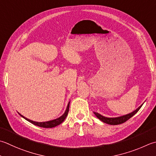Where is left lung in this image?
I'll list each match as a JSON object with an SVG mask.
<instances>
[{
	"label": "left lung",
	"mask_w": 156,
	"mask_h": 156,
	"mask_svg": "<svg viewBox=\"0 0 156 156\" xmlns=\"http://www.w3.org/2000/svg\"><path fill=\"white\" fill-rule=\"evenodd\" d=\"M142 105L140 107H139L136 110H135L132 113H130V114L123 115V116H121V117H118V118H106V117L103 116V115L98 114V113L97 112H94V114L97 118L99 119L100 120H101L102 122H103L108 124H111V125H118V124H122L125 122H126L128 120H129L131 117H133V115L139 110L140 108L142 107Z\"/></svg>",
	"instance_id": "8db88e82"
}]
</instances>
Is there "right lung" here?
Returning <instances> with one entry per match:
<instances>
[{"mask_svg": "<svg viewBox=\"0 0 156 156\" xmlns=\"http://www.w3.org/2000/svg\"><path fill=\"white\" fill-rule=\"evenodd\" d=\"M69 107V103H68V106H67V109H66L65 113H64V114H63L60 118L55 119V120H53L44 122H34V121L30 120H29V119L23 117V115H21V114H20V115H21V116H22L23 118H25L26 120L32 123L33 124L36 125V126L42 127V128H53V127H55L56 126H58V125H59L60 124H62L63 122L65 120V119L66 118L67 115H68V114Z\"/></svg>", "mask_w": 156, "mask_h": 156, "instance_id": "right-lung-1", "label": "right lung"}]
</instances>
